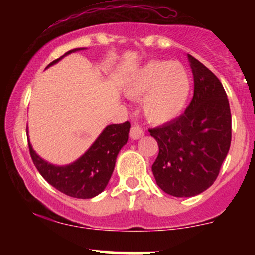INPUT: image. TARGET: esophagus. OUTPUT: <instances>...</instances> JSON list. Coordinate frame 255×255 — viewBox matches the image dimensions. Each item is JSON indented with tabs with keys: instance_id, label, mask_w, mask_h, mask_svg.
Masks as SVG:
<instances>
[{
	"instance_id": "obj_1",
	"label": "esophagus",
	"mask_w": 255,
	"mask_h": 255,
	"mask_svg": "<svg viewBox=\"0 0 255 255\" xmlns=\"http://www.w3.org/2000/svg\"><path fill=\"white\" fill-rule=\"evenodd\" d=\"M129 134H130L131 139L136 140V139H140L141 136H144V130H142V128L140 127V126L134 125V126H131Z\"/></svg>"
}]
</instances>
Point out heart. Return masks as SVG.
Returning a JSON list of instances; mask_svg holds the SVG:
<instances>
[{"label":"heart","mask_w":255,"mask_h":255,"mask_svg":"<svg viewBox=\"0 0 255 255\" xmlns=\"http://www.w3.org/2000/svg\"><path fill=\"white\" fill-rule=\"evenodd\" d=\"M191 92V77L180 62L151 61L128 85L127 93L142 98V110L152 124L162 125L176 119L186 107Z\"/></svg>","instance_id":"b5f03b06"}]
</instances>
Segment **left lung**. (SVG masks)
<instances>
[{
    "instance_id": "obj_1",
    "label": "left lung",
    "mask_w": 255,
    "mask_h": 255,
    "mask_svg": "<svg viewBox=\"0 0 255 255\" xmlns=\"http://www.w3.org/2000/svg\"><path fill=\"white\" fill-rule=\"evenodd\" d=\"M194 95L181 116L148 129L159 152L152 164L156 182L172 197H194L217 178L231 142L229 101L219 79L188 55Z\"/></svg>"
}]
</instances>
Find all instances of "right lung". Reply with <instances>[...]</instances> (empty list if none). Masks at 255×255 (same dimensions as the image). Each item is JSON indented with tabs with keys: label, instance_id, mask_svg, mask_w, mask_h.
Wrapping results in <instances>:
<instances>
[{
	"label": "right lung",
	"instance_id": "right-lung-1",
	"mask_svg": "<svg viewBox=\"0 0 255 255\" xmlns=\"http://www.w3.org/2000/svg\"><path fill=\"white\" fill-rule=\"evenodd\" d=\"M78 50L81 49H73L66 52L63 56ZM63 56L52 61L49 66L56 63ZM129 129V121L107 126L103 133L93 142L86 153L74 163L66 166L49 164L48 162L37 156L30 142H28V148L37 170L52 187L68 197L90 199L103 192L107 187L115 168L116 157L122 146L127 144Z\"/></svg>",
	"mask_w": 255,
	"mask_h": 255
}]
</instances>
